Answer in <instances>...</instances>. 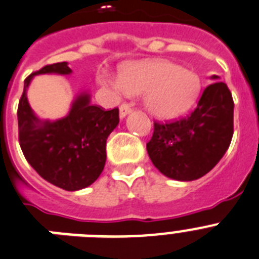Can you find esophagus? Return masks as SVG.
Returning a JSON list of instances; mask_svg holds the SVG:
<instances>
[{
  "label": "esophagus",
  "instance_id": "1",
  "mask_svg": "<svg viewBox=\"0 0 259 259\" xmlns=\"http://www.w3.org/2000/svg\"><path fill=\"white\" fill-rule=\"evenodd\" d=\"M132 112V107L129 104H121L120 107V118H125Z\"/></svg>",
  "mask_w": 259,
  "mask_h": 259
}]
</instances>
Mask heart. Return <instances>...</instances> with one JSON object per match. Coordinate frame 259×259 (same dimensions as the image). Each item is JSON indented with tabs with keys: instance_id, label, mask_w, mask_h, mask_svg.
<instances>
[{
	"instance_id": "heart-1",
	"label": "heart",
	"mask_w": 259,
	"mask_h": 259,
	"mask_svg": "<svg viewBox=\"0 0 259 259\" xmlns=\"http://www.w3.org/2000/svg\"><path fill=\"white\" fill-rule=\"evenodd\" d=\"M117 86L127 95L145 94V107L159 118H175L192 108L201 80L192 70L165 60H147L122 66Z\"/></svg>"
}]
</instances>
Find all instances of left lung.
I'll return each mask as SVG.
<instances>
[{"label": "left lung", "instance_id": "obj_1", "mask_svg": "<svg viewBox=\"0 0 259 259\" xmlns=\"http://www.w3.org/2000/svg\"><path fill=\"white\" fill-rule=\"evenodd\" d=\"M204 89L197 108L175 122L154 123L146 145L152 164L164 176L193 181L210 172L228 150L233 136L232 94L219 76Z\"/></svg>", "mask_w": 259, "mask_h": 259}]
</instances>
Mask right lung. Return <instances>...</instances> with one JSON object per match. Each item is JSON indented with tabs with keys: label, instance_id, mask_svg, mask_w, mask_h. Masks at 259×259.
Returning <instances> with one entry per match:
<instances>
[{
	"label": "right lung",
	"instance_id": "1",
	"mask_svg": "<svg viewBox=\"0 0 259 259\" xmlns=\"http://www.w3.org/2000/svg\"><path fill=\"white\" fill-rule=\"evenodd\" d=\"M73 73L67 62L47 65L24 80L18 105L19 143L31 167L52 185L67 192L80 190L98 180L107 160V139L118 125V109L104 111L91 104L90 92L82 91L70 111L58 120H41L32 111L27 90L35 75Z\"/></svg>",
	"mask_w": 259,
	"mask_h": 259
}]
</instances>
